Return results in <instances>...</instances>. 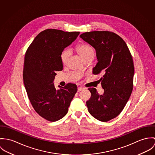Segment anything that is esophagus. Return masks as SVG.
I'll use <instances>...</instances> for the list:
<instances>
[{"mask_svg":"<svg viewBox=\"0 0 155 155\" xmlns=\"http://www.w3.org/2000/svg\"><path fill=\"white\" fill-rule=\"evenodd\" d=\"M84 90V88L82 87H78V91H83Z\"/></svg>","mask_w":155,"mask_h":155,"instance_id":"esophagus-1","label":"esophagus"}]
</instances>
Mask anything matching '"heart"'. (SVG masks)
<instances>
[{
    "label": "heart",
    "mask_w": 155,
    "mask_h": 155,
    "mask_svg": "<svg viewBox=\"0 0 155 155\" xmlns=\"http://www.w3.org/2000/svg\"><path fill=\"white\" fill-rule=\"evenodd\" d=\"M77 51L81 56V57L83 59H86V58L94 55V51L92 48L87 44H82L77 46ZM70 55V51L68 49H64L61 54V59L62 62L65 64L67 62Z\"/></svg>",
    "instance_id": "b5f03b06"
}]
</instances>
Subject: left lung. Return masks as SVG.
Masks as SVG:
<instances>
[{"instance_id": "left-lung-1", "label": "left lung", "mask_w": 155, "mask_h": 155, "mask_svg": "<svg viewBox=\"0 0 155 155\" xmlns=\"http://www.w3.org/2000/svg\"><path fill=\"white\" fill-rule=\"evenodd\" d=\"M80 37L96 52L98 62L93 74L102 73L104 89L101 95L95 88H88L91 97L86 104L97 120L107 122L116 118L124 108L133 90L134 67L129 49L118 35L107 31L86 32Z\"/></svg>"}]
</instances>
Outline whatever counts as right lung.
I'll list each match as a JSON object with an SVG mask.
<instances>
[{"label": "right lung", "mask_w": 155, "mask_h": 155, "mask_svg": "<svg viewBox=\"0 0 155 155\" xmlns=\"http://www.w3.org/2000/svg\"><path fill=\"white\" fill-rule=\"evenodd\" d=\"M79 34L45 30L35 37L25 53L23 80L28 97L35 112L49 121L59 120L66 115L77 93L76 84L68 83L56 90L53 81L56 72L63 69L61 53Z\"/></svg>", "instance_id": "obj_1"}]
</instances>
